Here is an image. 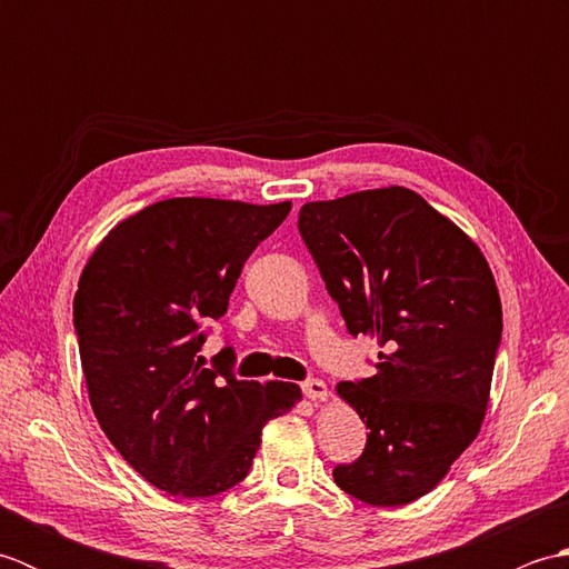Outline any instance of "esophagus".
<instances>
[{
  "instance_id": "esophagus-1",
  "label": "esophagus",
  "mask_w": 569,
  "mask_h": 569,
  "mask_svg": "<svg viewBox=\"0 0 569 569\" xmlns=\"http://www.w3.org/2000/svg\"><path fill=\"white\" fill-rule=\"evenodd\" d=\"M300 389H303L306 398H310V401H325V398H328V386L320 379H308L300 383Z\"/></svg>"
}]
</instances>
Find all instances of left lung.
<instances>
[{"instance_id":"left-lung-1","label":"left lung","mask_w":569,"mask_h":569,"mask_svg":"<svg viewBox=\"0 0 569 569\" xmlns=\"http://www.w3.org/2000/svg\"><path fill=\"white\" fill-rule=\"evenodd\" d=\"M298 232L347 332L377 337V373L337 393L367 422V447L332 469L371 506L426 497L477 438L501 345V300L462 229L408 188L308 202Z\"/></svg>"}]
</instances>
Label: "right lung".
Returning <instances> with one entry per match:
<instances>
[{
    "label": "right lung",
    "mask_w": 569,
    "mask_h": 569,
    "mask_svg": "<svg viewBox=\"0 0 569 569\" xmlns=\"http://www.w3.org/2000/svg\"><path fill=\"white\" fill-rule=\"evenodd\" d=\"M291 202H153L94 249L72 300L82 373L107 438L173 497H214L249 475L261 430L300 398L296 383L241 381L234 347L204 365L249 253Z\"/></svg>",
    "instance_id": "1"
}]
</instances>
